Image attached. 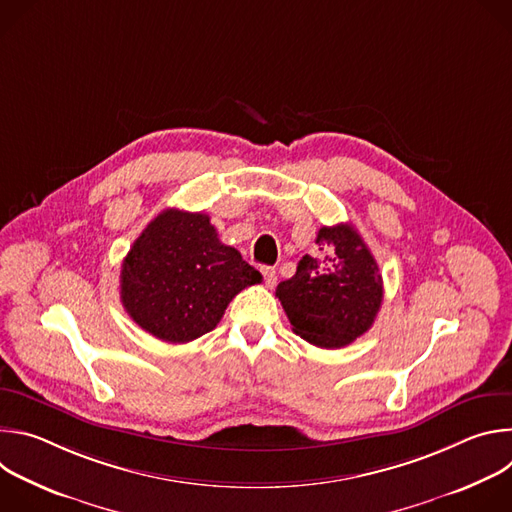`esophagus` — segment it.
<instances>
[{"label": "esophagus", "mask_w": 512, "mask_h": 512, "mask_svg": "<svg viewBox=\"0 0 512 512\" xmlns=\"http://www.w3.org/2000/svg\"><path fill=\"white\" fill-rule=\"evenodd\" d=\"M261 273H263V279H265V285H267V287H273V285L277 283V273H275L273 267L263 265V267H261Z\"/></svg>", "instance_id": "esophagus-1"}]
</instances>
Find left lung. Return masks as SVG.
<instances>
[{"instance_id":"1","label":"left lung","mask_w":512,"mask_h":512,"mask_svg":"<svg viewBox=\"0 0 512 512\" xmlns=\"http://www.w3.org/2000/svg\"><path fill=\"white\" fill-rule=\"evenodd\" d=\"M316 245L275 296L298 336L320 348H340L373 326L383 304V277L352 225L322 227Z\"/></svg>"}]
</instances>
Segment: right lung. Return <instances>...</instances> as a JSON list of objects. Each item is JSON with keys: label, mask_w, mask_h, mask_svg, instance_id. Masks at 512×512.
I'll return each mask as SVG.
<instances>
[{"label": "right lung", "mask_w": 512, "mask_h": 512, "mask_svg": "<svg viewBox=\"0 0 512 512\" xmlns=\"http://www.w3.org/2000/svg\"><path fill=\"white\" fill-rule=\"evenodd\" d=\"M261 281L235 247L218 241L210 216L162 210L121 265V302L152 336L184 344L221 322L241 289Z\"/></svg>", "instance_id": "obj_1"}]
</instances>
